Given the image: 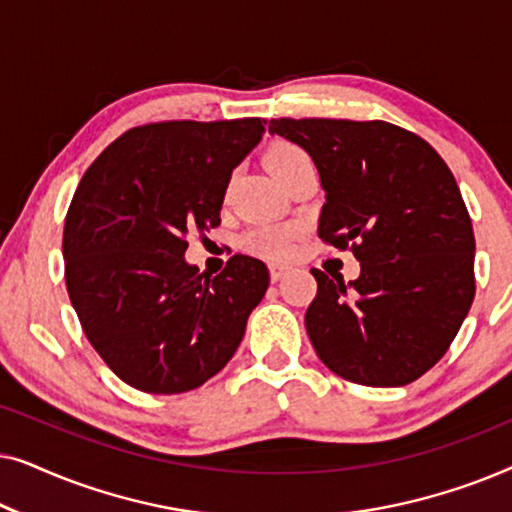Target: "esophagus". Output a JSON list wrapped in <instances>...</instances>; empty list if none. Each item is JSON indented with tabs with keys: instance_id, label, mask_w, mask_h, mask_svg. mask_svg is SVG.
I'll list each match as a JSON object with an SVG mask.
<instances>
[{
	"instance_id": "esophagus-1",
	"label": "esophagus",
	"mask_w": 512,
	"mask_h": 512,
	"mask_svg": "<svg viewBox=\"0 0 512 512\" xmlns=\"http://www.w3.org/2000/svg\"><path fill=\"white\" fill-rule=\"evenodd\" d=\"M289 265H279V263H270V279L272 282H279L284 275H289Z\"/></svg>"
}]
</instances>
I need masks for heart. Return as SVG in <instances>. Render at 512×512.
Here are the masks:
<instances>
[{"label":"heart","mask_w":512,"mask_h":512,"mask_svg":"<svg viewBox=\"0 0 512 512\" xmlns=\"http://www.w3.org/2000/svg\"><path fill=\"white\" fill-rule=\"evenodd\" d=\"M303 153L305 151L296 144L279 142L268 151L265 160H268V167L275 174L284 165H289L293 158L303 156ZM298 237L300 228L293 226V223H263V226L249 228L242 235V249L254 256L270 258V261H282V258H289L293 254Z\"/></svg>","instance_id":"obj_1"}]
</instances>
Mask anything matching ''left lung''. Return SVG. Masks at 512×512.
<instances>
[{
	"instance_id": "8db88e82",
	"label": "left lung",
	"mask_w": 512,
	"mask_h": 512,
	"mask_svg": "<svg viewBox=\"0 0 512 512\" xmlns=\"http://www.w3.org/2000/svg\"><path fill=\"white\" fill-rule=\"evenodd\" d=\"M268 128L310 153L326 191L317 233L361 263L349 284L312 270L314 352L354 384L415 382L450 349L475 296L473 226L450 167L387 121L272 118Z\"/></svg>"
}]
</instances>
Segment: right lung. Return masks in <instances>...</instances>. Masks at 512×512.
Listing matches in <instances>:
<instances>
[{
	"label": "right lung",
	"instance_id": "obj_1",
	"mask_svg": "<svg viewBox=\"0 0 512 512\" xmlns=\"http://www.w3.org/2000/svg\"><path fill=\"white\" fill-rule=\"evenodd\" d=\"M261 118L137 125L88 167L67 209L65 284L83 333L125 384L198 389L233 359L270 284L235 254L216 277L184 261L188 233L221 223L230 174Z\"/></svg>",
	"mask_w": 512,
	"mask_h": 512
}]
</instances>
